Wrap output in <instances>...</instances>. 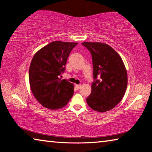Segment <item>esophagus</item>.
I'll return each instance as SVG.
<instances>
[{"label": "esophagus", "mask_w": 152, "mask_h": 152, "mask_svg": "<svg viewBox=\"0 0 152 152\" xmlns=\"http://www.w3.org/2000/svg\"><path fill=\"white\" fill-rule=\"evenodd\" d=\"M81 86H82L81 84H76V88H78V89H80V88H81Z\"/></svg>", "instance_id": "obj_1"}]
</instances>
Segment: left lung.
I'll return each instance as SVG.
<instances>
[{
	"label": "left lung",
	"instance_id": "obj_1",
	"mask_svg": "<svg viewBox=\"0 0 152 152\" xmlns=\"http://www.w3.org/2000/svg\"><path fill=\"white\" fill-rule=\"evenodd\" d=\"M82 44L91 53L95 80L91 86V93L86 99L87 104L97 112L111 110L121 101L127 88L125 64L119 53L106 43L83 42Z\"/></svg>",
	"mask_w": 152,
	"mask_h": 152
}]
</instances>
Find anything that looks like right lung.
Returning <instances> with one entry per match:
<instances>
[{"instance_id":"add662e5","label":"right lung","mask_w":152,"mask_h":152,"mask_svg":"<svg viewBox=\"0 0 152 152\" xmlns=\"http://www.w3.org/2000/svg\"><path fill=\"white\" fill-rule=\"evenodd\" d=\"M78 44L53 42L35 53L30 64V88L36 100L47 109H61L74 94V84L59 76L65 70L67 59Z\"/></svg>"}]
</instances>
